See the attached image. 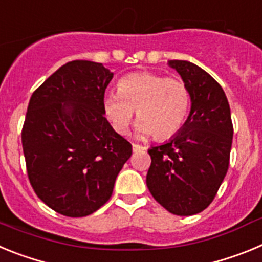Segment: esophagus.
Returning <instances> with one entry per match:
<instances>
[{
    "instance_id": "34e87169",
    "label": "esophagus",
    "mask_w": 262,
    "mask_h": 262,
    "mask_svg": "<svg viewBox=\"0 0 262 262\" xmlns=\"http://www.w3.org/2000/svg\"><path fill=\"white\" fill-rule=\"evenodd\" d=\"M145 148L143 147V145H139V144H136V143H134L133 144V151L134 152H142V151H144Z\"/></svg>"
}]
</instances>
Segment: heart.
Masks as SVG:
<instances>
[{
    "mask_svg": "<svg viewBox=\"0 0 262 262\" xmlns=\"http://www.w3.org/2000/svg\"><path fill=\"white\" fill-rule=\"evenodd\" d=\"M190 94L184 81L152 72L129 73L118 81L117 93L103 97L106 119L119 135L129 131L135 114L140 136L168 139L177 134L189 113Z\"/></svg>",
    "mask_w": 262,
    "mask_h": 262,
    "instance_id": "b5f03b06",
    "label": "heart"
}]
</instances>
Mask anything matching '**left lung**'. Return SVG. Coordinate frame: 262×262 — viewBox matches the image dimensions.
Returning <instances> with one entry per match:
<instances>
[{
    "label": "left lung",
    "instance_id": "1",
    "mask_svg": "<svg viewBox=\"0 0 262 262\" xmlns=\"http://www.w3.org/2000/svg\"><path fill=\"white\" fill-rule=\"evenodd\" d=\"M191 99L190 114L168 143L152 147L147 186L174 215L189 216L209 207L230 165L233 126L223 89L193 62L170 60Z\"/></svg>",
    "mask_w": 262,
    "mask_h": 262
}]
</instances>
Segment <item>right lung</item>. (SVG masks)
<instances>
[{
	"instance_id": "1",
	"label": "right lung",
	"mask_w": 262,
	"mask_h": 262,
	"mask_svg": "<svg viewBox=\"0 0 262 262\" xmlns=\"http://www.w3.org/2000/svg\"><path fill=\"white\" fill-rule=\"evenodd\" d=\"M113 73L101 62L73 60L32 93L22 128L30 184L66 216L93 214L110 200L133 145L103 115Z\"/></svg>"
}]
</instances>
